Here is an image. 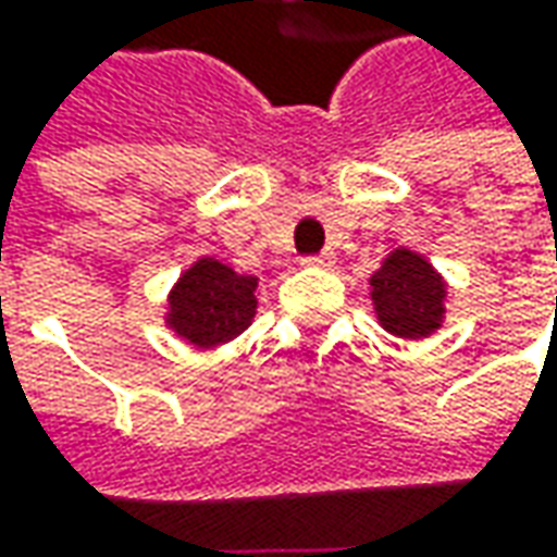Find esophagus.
<instances>
[{
  "label": "esophagus",
  "instance_id": "1",
  "mask_svg": "<svg viewBox=\"0 0 557 557\" xmlns=\"http://www.w3.org/2000/svg\"><path fill=\"white\" fill-rule=\"evenodd\" d=\"M300 263H304V267H310V269H329V267H334V253H332V250H322V253L304 257Z\"/></svg>",
  "mask_w": 557,
  "mask_h": 557
}]
</instances>
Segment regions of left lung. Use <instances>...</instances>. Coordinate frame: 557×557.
Returning <instances> with one entry per match:
<instances>
[{
  "label": "left lung",
  "instance_id": "left-lung-1",
  "mask_svg": "<svg viewBox=\"0 0 557 557\" xmlns=\"http://www.w3.org/2000/svg\"><path fill=\"white\" fill-rule=\"evenodd\" d=\"M377 322L396 337L421 341L443 325L446 282L437 269L409 247H396L369 278Z\"/></svg>",
  "mask_w": 557,
  "mask_h": 557
}]
</instances>
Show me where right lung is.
<instances>
[{"instance_id":"add662e5","label":"right lung","mask_w":557,"mask_h":557,"mask_svg":"<svg viewBox=\"0 0 557 557\" xmlns=\"http://www.w3.org/2000/svg\"><path fill=\"white\" fill-rule=\"evenodd\" d=\"M257 312V278L201 257L166 297V325L195 347H220L238 337Z\"/></svg>"}]
</instances>
